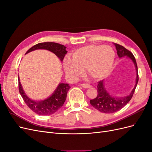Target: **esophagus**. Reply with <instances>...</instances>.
Returning a JSON list of instances; mask_svg holds the SVG:
<instances>
[{"mask_svg": "<svg viewBox=\"0 0 152 152\" xmlns=\"http://www.w3.org/2000/svg\"><path fill=\"white\" fill-rule=\"evenodd\" d=\"M81 86H82V87H83V88H86V89L89 88V87H92L91 85H89V84H81Z\"/></svg>", "mask_w": 152, "mask_h": 152, "instance_id": "1", "label": "esophagus"}]
</instances>
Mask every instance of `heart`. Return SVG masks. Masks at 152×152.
Wrapping results in <instances>:
<instances>
[{
  "instance_id": "1",
  "label": "heart",
  "mask_w": 152,
  "mask_h": 152,
  "mask_svg": "<svg viewBox=\"0 0 152 152\" xmlns=\"http://www.w3.org/2000/svg\"><path fill=\"white\" fill-rule=\"evenodd\" d=\"M115 53L107 45H89L76 49L72 59L63 60V68L71 80H76L83 74L84 70L94 79L107 77L113 66Z\"/></svg>"
}]
</instances>
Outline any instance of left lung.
<instances>
[{"mask_svg":"<svg viewBox=\"0 0 152 152\" xmlns=\"http://www.w3.org/2000/svg\"><path fill=\"white\" fill-rule=\"evenodd\" d=\"M114 45L116 48L117 53L119 58L126 56V58L131 59L133 63H134L136 71V84L134 87L129 94L124 96V97H116V96H113L112 94H110L107 89L105 88L104 80L98 82L97 86L98 95L96 98L90 100V104L92 107H93L95 109L98 110V111L102 113H114L125 107L131 99L139 79L137 66L134 55L129 50H128L125 48L123 47L122 45L115 43H114Z\"/></svg>","mask_w":152,"mask_h":152,"instance_id":"obj_1","label":"left lung"}]
</instances>
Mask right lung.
I'll list each match as a JSON object with an SVG mask.
<instances>
[{"mask_svg": "<svg viewBox=\"0 0 152 152\" xmlns=\"http://www.w3.org/2000/svg\"><path fill=\"white\" fill-rule=\"evenodd\" d=\"M65 45L55 42H42L34 45L28 50L26 54L37 49H45L53 53L56 56L63 61L67 51ZM18 84H19V91L21 96L23 99L25 103L32 111L40 115H49L56 113L58 110L62 107L65 103L67 93L70 89L68 84L59 83L54 90L53 93L48 98L35 101L31 99L27 96L23 89L20 82V78L18 77Z\"/></svg>", "mask_w": 152, "mask_h": 152, "instance_id": "1", "label": "right lung"}]
</instances>
